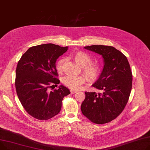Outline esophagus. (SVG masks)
Returning a JSON list of instances; mask_svg holds the SVG:
<instances>
[{
	"mask_svg": "<svg viewBox=\"0 0 150 150\" xmlns=\"http://www.w3.org/2000/svg\"><path fill=\"white\" fill-rule=\"evenodd\" d=\"M70 91H71V94H75V93H77V91H74V90H70Z\"/></svg>",
	"mask_w": 150,
	"mask_h": 150,
	"instance_id": "esophagus-1",
	"label": "esophagus"
}]
</instances>
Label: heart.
I'll return each instance as SVG.
<instances>
[{"label": "heart", "instance_id": "obj_1", "mask_svg": "<svg viewBox=\"0 0 150 150\" xmlns=\"http://www.w3.org/2000/svg\"><path fill=\"white\" fill-rule=\"evenodd\" d=\"M73 59L81 67L82 71L86 76L88 79L93 81L98 77L100 73V66L98 64L91 62V59L90 56L85 52L79 51L74 53ZM65 59H59L56 63V68L59 73L62 72ZM86 78L83 75L77 76H66L63 79V83L70 89L77 90L81 87V85L85 83Z\"/></svg>", "mask_w": 150, "mask_h": 150}]
</instances>
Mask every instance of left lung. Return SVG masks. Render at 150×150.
Instances as JSON below:
<instances>
[{"label":"left lung","instance_id":"1","mask_svg":"<svg viewBox=\"0 0 150 150\" xmlns=\"http://www.w3.org/2000/svg\"><path fill=\"white\" fill-rule=\"evenodd\" d=\"M85 49L100 54L104 66L92 86L102 93L85 92L81 105L83 115L97 124L116 119L125 108L132 88V73L127 57L111 46L91 45Z\"/></svg>","mask_w":150,"mask_h":150}]
</instances>
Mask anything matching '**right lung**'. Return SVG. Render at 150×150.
Returning a JSON list of instances; mask_svg holds the SVG:
<instances>
[{
    "label": "right lung",
    "mask_w": 150,
    "mask_h": 150,
    "mask_svg": "<svg viewBox=\"0 0 150 150\" xmlns=\"http://www.w3.org/2000/svg\"><path fill=\"white\" fill-rule=\"evenodd\" d=\"M52 43L30 48L22 55L16 71L15 86L18 98L30 115L39 120H48L60 112L64 98L70 94L60 85L58 90L49 88L60 83L56 62L67 51Z\"/></svg>",
    "instance_id": "1"
}]
</instances>
